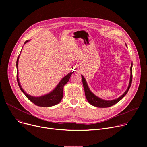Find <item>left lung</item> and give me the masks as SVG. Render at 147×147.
Here are the masks:
<instances>
[{
  "mask_svg": "<svg viewBox=\"0 0 147 147\" xmlns=\"http://www.w3.org/2000/svg\"><path fill=\"white\" fill-rule=\"evenodd\" d=\"M82 80L83 85L84 89V92H85L86 98L88 100V101L91 105L97 107H101V108L109 107H111V106L115 104L116 103H117L118 102H119L120 100L127 94V92L129 91V90L130 88V86H131V84H132V65H131V67H130V79L129 84V86H128L127 90L120 97H119V98H117L116 99L112 100V101H105V100L100 99L98 97H97L96 96H95L94 94H92L90 92V90H89L88 84H87V83L82 75Z\"/></svg>",
  "mask_w": 147,
  "mask_h": 147,
  "instance_id": "obj_1",
  "label": "left lung"
}]
</instances>
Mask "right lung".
<instances>
[{"label":"right lung","mask_w":147,"mask_h":147,"mask_svg":"<svg viewBox=\"0 0 147 147\" xmlns=\"http://www.w3.org/2000/svg\"><path fill=\"white\" fill-rule=\"evenodd\" d=\"M28 40H26L24 43H27ZM18 59L19 56L17 60V82L18 86L21 90V91L24 94L26 97L32 101L35 105L39 106V107H51L53 105H55L60 102L63 96V87L65 84L68 82L70 76L73 73H69L66 76L61 80L59 84L56 87V88L54 89L50 94H47L46 95L40 96V97H33L27 94L26 92L24 91L21 88L20 83L19 82V79L18 77Z\"/></svg>","instance_id":"1"}]
</instances>
